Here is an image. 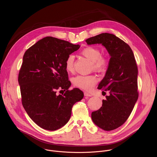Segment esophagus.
Returning a JSON list of instances; mask_svg holds the SVG:
<instances>
[{"label":"esophagus","mask_w":157,"mask_h":157,"mask_svg":"<svg viewBox=\"0 0 157 157\" xmlns=\"http://www.w3.org/2000/svg\"><path fill=\"white\" fill-rule=\"evenodd\" d=\"M84 95H85V96H86V97H91L92 96V95L91 94H90V93H88V92H84Z\"/></svg>","instance_id":"esophagus-1"}]
</instances>
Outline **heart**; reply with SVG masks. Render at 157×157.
Returning a JSON list of instances; mask_svg holds the SVG:
<instances>
[{"instance_id": "1", "label": "heart", "mask_w": 157, "mask_h": 157, "mask_svg": "<svg viewBox=\"0 0 157 157\" xmlns=\"http://www.w3.org/2000/svg\"><path fill=\"white\" fill-rule=\"evenodd\" d=\"M80 54L91 61L92 67L97 71H104L109 65V60L108 57L101 55V51L97 47L92 46H86L81 51ZM65 67L68 72H74V66L73 56L69 55L67 56L65 62ZM98 77L94 74L87 75H78L73 78L72 82L75 86L90 91L93 89L98 82Z\"/></svg>"}]
</instances>
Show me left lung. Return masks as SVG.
I'll return each mask as SVG.
<instances>
[{"label":"left lung","instance_id":"8db88e82","mask_svg":"<svg viewBox=\"0 0 157 157\" xmlns=\"http://www.w3.org/2000/svg\"><path fill=\"white\" fill-rule=\"evenodd\" d=\"M88 45L101 44L111 56L106 75L98 86L109 91L102 106L91 113L93 122L109 131L118 128L128 120L138 97V67L131 47L109 33H102L86 39ZM106 93V92H105Z\"/></svg>","mask_w":157,"mask_h":157}]
</instances>
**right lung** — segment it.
<instances>
[{
	"instance_id": "obj_1",
	"label": "right lung",
	"mask_w": 157,
	"mask_h": 157,
	"mask_svg": "<svg viewBox=\"0 0 157 157\" xmlns=\"http://www.w3.org/2000/svg\"><path fill=\"white\" fill-rule=\"evenodd\" d=\"M67 41L46 37L25 52L18 76L23 106L40 128L56 131L69 121L73 105L84 96L71 83L65 62L80 48ZM59 90L65 92L58 94Z\"/></svg>"
}]
</instances>
